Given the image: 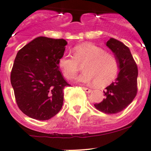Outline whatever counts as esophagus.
<instances>
[{
  "instance_id": "34e87169",
  "label": "esophagus",
  "mask_w": 151,
  "mask_h": 151,
  "mask_svg": "<svg viewBox=\"0 0 151 151\" xmlns=\"http://www.w3.org/2000/svg\"><path fill=\"white\" fill-rule=\"evenodd\" d=\"M82 89H83L86 92H87V93H90V92H92V89H89V88H86V87H82Z\"/></svg>"
}]
</instances>
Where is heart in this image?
I'll use <instances>...</instances> for the list:
<instances>
[{
	"label": "heart",
	"mask_w": 151,
	"mask_h": 151,
	"mask_svg": "<svg viewBox=\"0 0 151 151\" xmlns=\"http://www.w3.org/2000/svg\"><path fill=\"white\" fill-rule=\"evenodd\" d=\"M74 56L64 55L59 60V66L63 75L72 79L79 70V64L84 65L85 72L76 77L83 83H96L102 87L111 83L116 77L119 69L115 55L106 52L103 48L92 44L83 43L73 49Z\"/></svg>",
	"instance_id": "1"
}]
</instances>
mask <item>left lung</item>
<instances>
[{
  "label": "left lung",
  "instance_id": "1",
  "mask_svg": "<svg viewBox=\"0 0 151 151\" xmlns=\"http://www.w3.org/2000/svg\"><path fill=\"white\" fill-rule=\"evenodd\" d=\"M106 46L117 59L119 72L114 82L103 91V101L94 106L104 114H113L124 110L136 96L138 68L129 49L124 43L110 38Z\"/></svg>",
  "mask_w": 151,
  "mask_h": 151
}]
</instances>
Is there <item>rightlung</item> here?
<instances>
[{
    "mask_svg": "<svg viewBox=\"0 0 151 151\" xmlns=\"http://www.w3.org/2000/svg\"><path fill=\"white\" fill-rule=\"evenodd\" d=\"M68 43L38 37L17 52L10 82L18 107L25 115L47 120L62 108L63 89L68 86L59 68Z\"/></svg>",
    "mask_w": 151,
    "mask_h": 151,
    "instance_id": "right-lung-1",
    "label": "right lung"
}]
</instances>
